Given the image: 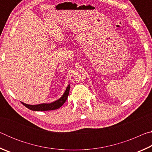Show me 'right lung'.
<instances>
[{
  "mask_svg": "<svg viewBox=\"0 0 152 152\" xmlns=\"http://www.w3.org/2000/svg\"><path fill=\"white\" fill-rule=\"evenodd\" d=\"M69 92H70V85L67 87L65 92L63 94L60 99L58 100L53 102H51L50 104H39L37 105H30L23 103L21 102V103L26 107L28 109L32 110H37V111H45V110H56L58 109L59 108L61 107L64 104V102L66 101L67 99H68Z\"/></svg>",
  "mask_w": 152,
  "mask_h": 152,
  "instance_id": "1",
  "label": "right lung"
}]
</instances>
